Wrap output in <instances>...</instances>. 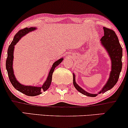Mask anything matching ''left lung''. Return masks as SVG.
<instances>
[{"label": "left lung", "mask_w": 128, "mask_h": 128, "mask_svg": "<svg viewBox=\"0 0 128 128\" xmlns=\"http://www.w3.org/2000/svg\"><path fill=\"white\" fill-rule=\"evenodd\" d=\"M103 30H104V35L100 40V41H101V45L104 48L110 56L111 62H112L111 64L112 70L110 73L108 80L98 94L104 93L114 87V86L116 84L117 82L118 81L122 67V48L120 44L116 34L113 30L106 27H103ZM73 75L74 86L78 91L86 96H90V97H95L98 95V94L89 93L79 86L76 82V78H75L76 76L74 73H73Z\"/></svg>", "instance_id": "obj_1"}]
</instances>
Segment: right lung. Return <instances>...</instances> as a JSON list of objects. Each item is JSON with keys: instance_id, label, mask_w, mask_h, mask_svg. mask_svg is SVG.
<instances>
[{"instance_id": "obj_1", "label": "right lung", "mask_w": 128, "mask_h": 128, "mask_svg": "<svg viewBox=\"0 0 128 128\" xmlns=\"http://www.w3.org/2000/svg\"><path fill=\"white\" fill-rule=\"evenodd\" d=\"M36 27H30V28H26L22 29V30H20L15 35L14 38L13 40L12 41L11 44L8 49V57L6 61V68L8 74V77L10 80L12 86L15 88L18 91L21 92V93L24 94L27 96H36L39 95L42 93L43 91H46L48 89L50 86V84L52 82V74H53L54 69L56 66L62 61L64 58H61L60 59L56 60L52 64V66L49 71L48 76L47 77V79L46 80L44 84L42 86H34L30 85H24L18 82L15 78L14 72L13 69V61H14V50L15 45L19 42V40L23 36L27 34L29 32H32L33 31L36 30Z\"/></svg>"}]
</instances>
